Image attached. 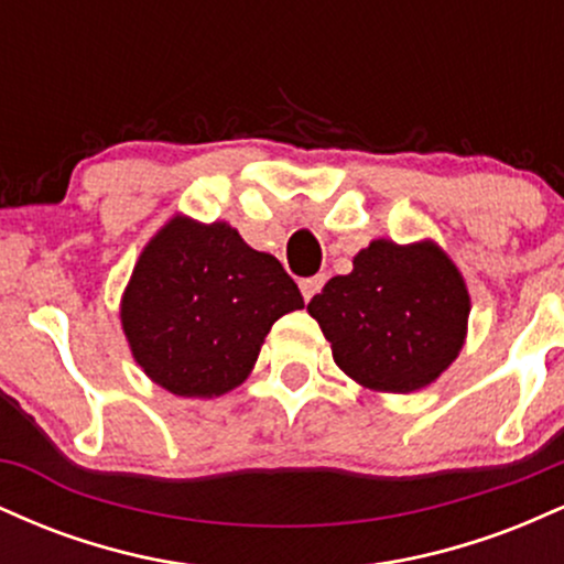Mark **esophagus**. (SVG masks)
I'll return each instance as SVG.
<instances>
[{
	"mask_svg": "<svg viewBox=\"0 0 564 564\" xmlns=\"http://www.w3.org/2000/svg\"><path fill=\"white\" fill-rule=\"evenodd\" d=\"M323 283H326V275H313V278H304V281L300 283V289H302V296H304V302H310V300H313V296L318 294V291L323 289Z\"/></svg>",
	"mask_w": 564,
	"mask_h": 564,
	"instance_id": "obj_1",
	"label": "esophagus"
}]
</instances>
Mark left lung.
<instances>
[{"label":"left lung","mask_w":564,"mask_h":564,"mask_svg":"<svg viewBox=\"0 0 564 564\" xmlns=\"http://www.w3.org/2000/svg\"><path fill=\"white\" fill-rule=\"evenodd\" d=\"M469 291L430 238H373L307 304L334 364L373 392H416L440 379L467 341Z\"/></svg>","instance_id":"obj_1"}]
</instances>
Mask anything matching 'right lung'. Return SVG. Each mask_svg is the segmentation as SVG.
<instances>
[{
  "label": "right lung",
  "instance_id": "right-lung-1",
  "mask_svg": "<svg viewBox=\"0 0 564 564\" xmlns=\"http://www.w3.org/2000/svg\"><path fill=\"white\" fill-rule=\"evenodd\" d=\"M304 300L273 254L228 223L174 215L142 246L119 318L132 358L177 398H219L254 368L264 336Z\"/></svg>",
  "mask_w": 564,
  "mask_h": 564
}]
</instances>
